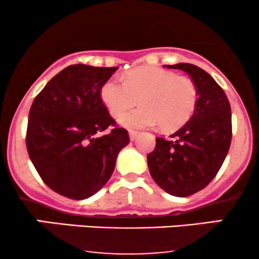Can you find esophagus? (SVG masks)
Masks as SVG:
<instances>
[{
  "label": "esophagus",
  "instance_id": "esophagus-1",
  "mask_svg": "<svg viewBox=\"0 0 259 259\" xmlns=\"http://www.w3.org/2000/svg\"><path fill=\"white\" fill-rule=\"evenodd\" d=\"M138 135H139V132H136V130H130L129 132V136L132 141H134V140L138 138Z\"/></svg>",
  "mask_w": 259,
  "mask_h": 259
}]
</instances>
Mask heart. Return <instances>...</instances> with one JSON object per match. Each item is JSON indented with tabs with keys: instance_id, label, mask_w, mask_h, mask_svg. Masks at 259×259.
I'll return each instance as SVG.
<instances>
[{
	"instance_id": "obj_1",
	"label": "heart",
	"mask_w": 259,
	"mask_h": 259,
	"mask_svg": "<svg viewBox=\"0 0 259 259\" xmlns=\"http://www.w3.org/2000/svg\"><path fill=\"white\" fill-rule=\"evenodd\" d=\"M101 100L114 118L137 104L142 107L120 119L127 127H150L171 132L183 126L194 114L198 100L195 81L187 76L157 67L129 70L125 79H107L101 86Z\"/></svg>"
}]
</instances>
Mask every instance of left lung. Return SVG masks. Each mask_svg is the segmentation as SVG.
I'll use <instances>...</instances> for the list:
<instances>
[{"label": "left lung", "mask_w": 259, "mask_h": 259, "mask_svg": "<svg viewBox=\"0 0 259 259\" xmlns=\"http://www.w3.org/2000/svg\"><path fill=\"white\" fill-rule=\"evenodd\" d=\"M167 67L191 76L198 90L197 106L191 119L171 139L156 138L147 163L151 177L165 192L186 197L204 189L221 169L233 136L231 108L224 90L200 67Z\"/></svg>", "instance_id": "8db88e82"}]
</instances>
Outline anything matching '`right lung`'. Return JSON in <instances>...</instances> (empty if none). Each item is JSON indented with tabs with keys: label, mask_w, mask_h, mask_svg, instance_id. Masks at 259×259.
<instances>
[{
	"label": "right lung",
	"mask_w": 259,
	"mask_h": 259,
	"mask_svg": "<svg viewBox=\"0 0 259 259\" xmlns=\"http://www.w3.org/2000/svg\"><path fill=\"white\" fill-rule=\"evenodd\" d=\"M117 69L69 65L32 102L26 150L44 183L64 197L84 200L96 194L111 178L119 151L130 142L100 95ZM108 127V134L99 135Z\"/></svg>",
	"instance_id": "right-lung-1"
}]
</instances>
